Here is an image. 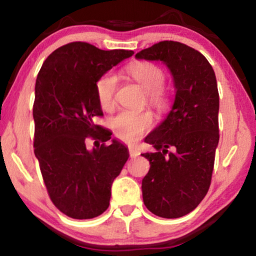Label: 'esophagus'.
Instances as JSON below:
<instances>
[{
    "label": "esophagus",
    "mask_w": 256,
    "mask_h": 256,
    "mask_svg": "<svg viewBox=\"0 0 256 256\" xmlns=\"http://www.w3.org/2000/svg\"><path fill=\"white\" fill-rule=\"evenodd\" d=\"M128 154H130V157H131V158H136V157H138V154H140V151H138L136 146H130Z\"/></svg>",
    "instance_id": "obj_1"
}]
</instances>
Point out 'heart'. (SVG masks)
I'll return each mask as SVG.
<instances>
[{
    "label": "heart",
    "instance_id": "obj_1",
    "mask_svg": "<svg viewBox=\"0 0 256 256\" xmlns=\"http://www.w3.org/2000/svg\"><path fill=\"white\" fill-rule=\"evenodd\" d=\"M126 72L138 84L146 90L149 102L156 110H164L170 106V97L164 86L166 73L157 64L140 60L126 66ZM118 89V78L112 71H107L98 78L94 84L98 102L102 110H110L115 105L116 92ZM154 115L149 110H120L110 120L115 136L124 142H134L151 128Z\"/></svg>",
    "mask_w": 256,
    "mask_h": 256
}]
</instances>
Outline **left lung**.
<instances>
[{
	"instance_id": "1",
	"label": "left lung",
	"mask_w": 256,
	"mask_h": 256,
	"mask_svg": "<svg viewBox=\"0 0 256 256\" xmlns=\"http://www.w3.org/2000/svg\"><path fill=\"white\" fill-rule=\"evenodd\" d=\"M136 58L162 60L174 76L175 102L166 120L146 142L149 172L142 180L146 209L162 218H180L208 193L219 142V92L214 68L200 52L164 40L142 50Z\"/></svg>"
}]
</instances>
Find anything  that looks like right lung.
<instances>
[{
	"mask_svg": "<svg viewBox=\"0 0 256 256\" xmlns=\"http://www.w3.org/2000/svg\"><path fill=\"white\" fill-rule=\"evenodd\" d=\"M133 54L68 42L45 60L37 76L34 156L52 202L70 218L92 219L107 210L112 180L128 158L125 146L116 140L107 144L110 131L94 123L102 116L94 84L102 73ZM88 140L102 144L90 150Z\"/></svg>",
	"mask_w": 256,
	"mask_h": 256,
	"instance_id": "1",
	"label": "right lung"
}]
</instances>
